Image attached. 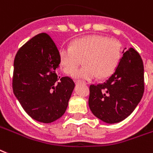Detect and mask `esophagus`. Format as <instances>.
<instances>
[{
  "label": "esophagus",
  "mask_w": 153,
  "mask_h": 153,
  "mask_svg": "<svg viewBox=\"0 0 153 153\" xmlns=\"http://www.w3.org/2000/svg\"><path fill=\"white\" fill-rule=\"evenodd\" d=\"M76 84H87L86 82H84V81H82V80H76L75 81Z\"/></svg>",
  "instance_id": "esophagus-1"
}]
</instances>
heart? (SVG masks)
Returning <instances> with one entry per match:
<instances>
[{
    "mask_svg": "<svg viewBox=\"0 0 153 153\" xmlns=\"http://www.w3.org/2000/svg\"><path fill=\"white\" fill-rule=\"evenodd\" d=\"M85 65L76 71L81 60ZM121 59L120 46L114 40L102 35H88L76 39L70 46L58 51L59 66L65 73L76 79L92 80L109 76L117 69Z\"/></svg>",
    "mask_w": 153,
    "mask_h": 153,
    "instance_id": "1",
    "label": "heart"
}]
</instances>
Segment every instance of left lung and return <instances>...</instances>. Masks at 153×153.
Listing matches in <instances>:
<instances>
[{
    "mask_svg": "<svg viewBox=\"0 0 153 153\" xmlns=\"http://www.w3.org/2000/svg\"><path fill=\"white\" fill-rule=\"evenodd\" d=\"M123 53L113 74L104 83L90 86V110L108 124L120 123L130 115L144 93V65L140 54L132 47Z\"/></svg>",
    "mask_w": 153,
    "mask_h": 153,
    "instance_id": "1",
    "label": "left lung"
}]
</instances>
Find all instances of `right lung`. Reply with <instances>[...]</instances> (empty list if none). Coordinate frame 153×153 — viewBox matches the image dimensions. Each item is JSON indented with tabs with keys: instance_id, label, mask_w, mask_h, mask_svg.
I'll list each match as a JSON object with an SVG mask.
<instances>
[{
	"instance_id": "1",
	"label": "right lung",
	"mask_w": 153,
	"mask_h": 153,
	"mask_svg": "<svg viewBox=\"0 0 153 153\" xmlns=\"http://www.w3.org/2000/svg\"><path fill=\"white\" fill-rule=\"evenodd\" d=\"M58 51L46 33L35 35L17 52L13 88L26 113L42 123H53L67 109L75 84L57 75Z\"/></svg>"
}]
</instances>
